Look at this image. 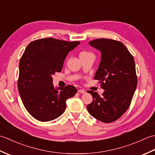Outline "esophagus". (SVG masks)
I'll use <instances>...</instances> for the list:
<instances>
[{"mask_svg":"<svg viewBox=\"0 0 155 155\" xmlns=\"http://www.w3.org/2000/svg\"><path fill=\"white\" fill-rule=\"evenodd\" d=\"M78 92L79 93H81V94H84V93H86V91H85L84 90H83V89H78Z\"/></svg>","mask_w":155,"mask_h":155,"instance_id":"esophagus-1","label":"esophagus"}]
</instances>
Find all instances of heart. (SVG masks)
I'll use <instances>...</instances> for the list:
<instances>
[{
  "instance_id": "1",
  "label": "heart",
  "mask_w": 155,
  "mask_h": 155,
  "mask_svg": "<svg viewBox=\"0 0 155 155\" xmlns=\"http://www.w3.org/2000/svg\"><path fill=\"white\" fill-rule=\"evenodd\" d=\"M91 54L90 52H82L80 54V55H82V54Z\"/></svg>"
}]
</instances>
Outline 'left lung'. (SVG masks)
I'll use <instances>...</instances> for the list:
<instances>
[{"mask_svg":"<svg viewBox=\"0 0 155 155\" xmlns=\"http://www.w3.org/2000/svg\"><path fill=\"white\" fill-rule=\"evenodd\" d=\"M101 52V61L94 78L104 90L103 96L88 91L93 102L87 105L92 117L103 123L118 119L129 107L137 86L135 64L133 55L121 42L98 38L89 42Z\"/></svg>","mask_w":155,"mask_h":155,"instance_id":"8db88e82","label":"left lung"}]
</instances>
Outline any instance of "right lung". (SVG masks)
<instances>
[{"label":"right lung","instance_id":"obj_1","mask_svg":"<svg viewBox=\"0 0 155 155\" xmlns=\"http://www.w3.org/2000/svg\"><path fill=\"white\" fill-rule=\"evenodd\" d=\"M79 44L47 38L32 41L26 48L19 62L18 89L25 108L37 120L59 117L66 101L77 93L72 85L54 88L52 75L61 71L68 53Z\"/></svg>","mask_w":155,"mask_h":155}]
</instances>
